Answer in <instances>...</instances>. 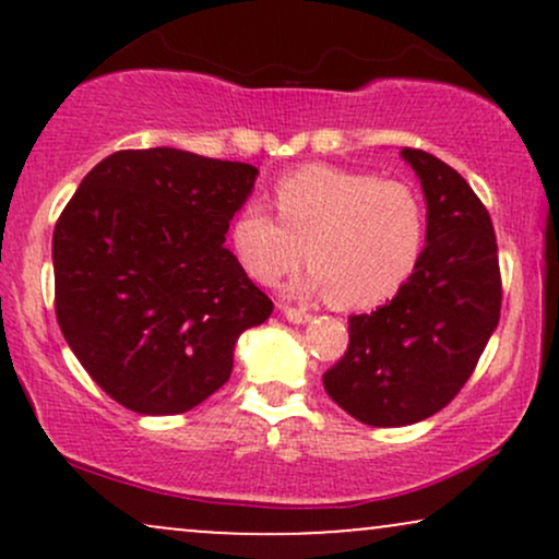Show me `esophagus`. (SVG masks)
Returning a JSON list of instances; mask_svg holds the SVG:
<instances>
[{"label":"esophagus","mask_w":559,"mask_h":559,"mask_svg":"<svg viewBox=\"0 0 559 559\" xmlns=\"http://www.w3.org/2000/svg\"><path fill=\"white\" fill-rule=\"evenodd\" d=\"M281 310H284L286 320H292V323H307V320L312 318L310 312L301 310V307H281Z\"/></svg>","instance_id":"obj_1"}]
</instances>
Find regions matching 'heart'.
I'll return each instance as SVG.
<instances>
[{"instance_id":"1","label":"heart","mask_w":559,"mask_h":559,"mask_svg":"<svg viewBox=\"0 0 559 559\" xmlns=\"http://www.w3.org/2000/svg\"><path fill=\"white\" fill-rule=\"evenodd\" d=\"M275 216L249 204L234 217L230 247L249 278L278 284L301 265V292L329 294L344 310L394 297L413 278L426 243V204L404 181L310 165L273 189Z\"/></svg>"}]
</instances>
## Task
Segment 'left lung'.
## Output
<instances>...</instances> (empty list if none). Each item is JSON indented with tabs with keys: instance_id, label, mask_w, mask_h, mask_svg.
<instances>
[{
	"instance_id": "8db88e82",
	"label": "left lung",
	"mask_w": 559,
	"mask_h": 559,
	"mask_svg": "<svg viewBox=\"0 0 559 559\" xmlns=\"http://www.w3.org/2000/svg\"><path fill=\"white\" fill-rule=\"evenodd\" d=\"M402 157L426 194V249L389 305L349 318V346L323 373L331 400L376 428L409 426L447 407L476 370L502 310L489 210L439 157L409 146Z\"/></svg>"
}]
</instances>
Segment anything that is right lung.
<instances>
[{"label": "right lung", "instance_id": "obj_1", "mask_svg": "<svg viewBox=\"0 0 559 559\" xmlns=\"http://www.w3.org/2000/svg\"><path fill=\"white\" fill-rule=\"evenodd\" d=\"M258 168L170 146L86 173L52 236L55 312L86 373L141 415H178L230 378L273 301L226 249Z\"/></svg>", "mask_w": 559, "mask_h": 559}]
</instances>
